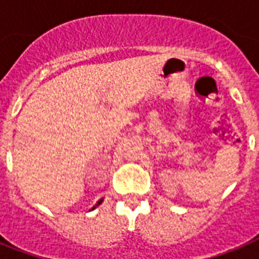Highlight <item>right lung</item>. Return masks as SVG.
<instances>
[{"instance_id":"obj_1","label":"right lung","mask_w":259,"mask_h":259,"mask_svg":"<svg viewBox=\"0 0 259 259\" xmlns=\"http://www.w3.org/2000/svg\"><path fill=\"white\" fill-rule=\"evenodd\" d=\"M102 201H103V199H101V200H98V203H97V204H95V205H94V207H93V209H95V208H97V207H98V205H99V204H101V203H102Z\"/></svg>"}]
</instances>
